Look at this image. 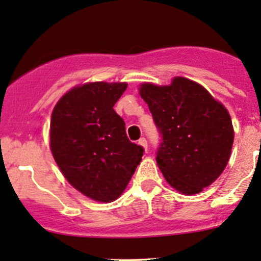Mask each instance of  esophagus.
Instances as JSON below:
<instances>
[{"label": "esophagus", "mask_w": 261, "mask_h": 261, "mask_svg": "<svg viewBox=\"0 0 261 261\" xmlns=\"http://www.w3.org/2000/svg\"><path fill=\"white\" fill-rule=\"evenodd\" d=\"M138 144L142 145L143 148L145 149V150H146V149H148V142H146L145 138H140V139L138 140Z\"/></svg>", "instance_id": "obj_1"}]
</instances>
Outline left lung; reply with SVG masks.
Masks as SVG:
<instances>
[{
    "instance_id": "8db88e82",
    "label": "left lung",
    "mask_w": 261,
    "mask_h": 261,
    "mask_svg": "<svg viewBox=\"0 0 261 261\" xmlns=\"http://www.w3.org/2000/svg\"><path fill=\"white\" fill-rule=\"evenodd\" d=\"M139 92L162 136L156 163L164 177L181 194H198L229 160L234 140L229 113L204 87L185 77H175L168 86L143 84Z\"/></svg>"
}]
</instances>
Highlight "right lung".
Masks as SVG:
<instances>
[{"mask_svg":"<svg viewBox=\"0 0 261 261\" xmlns=\"http://www.w3.org/2000/svg\"><path fill=\"white\" fill-rule=\"evenodd\" d=\"M125 83H90L70 90L55 105L50 148L63 175L81 194L98 202L122 195L144 149L132 143L113 106Z\"/></svg>","mask_w":261,"mask_h":261,"instance_id":"1","label":"right lung"}]
</instances>
